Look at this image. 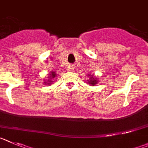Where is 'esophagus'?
I'll return each instance as SVG.
<instances>
[{
  "mask_svg": "<svg viewBox=\"0 0 148 148\" xmlns=\"http://www.w3.org/2000/svg\"><path fill=\"white\" fill-rule=\"evenodd\" d=\"M67 70L68 71H72L74 70V66H72V65H69L67 68Z\"/></svg>",
  "mask_w": 148,
  "mask_h": 148,
  "instance_id": "1",
  "label": "esophagus"
}]
</instances>
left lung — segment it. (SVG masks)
Wrapping results in <instances>:
<instances>
[{"label": "left lung", "instance_id": "1", "mask_svg": "<svg viewBox=\"0 0 148 148\" xmlns=\"http://www.w3.org/2000/svg\"><path fill=\"white\" fill-rule=\"evenodd\" d=\"M91 78H92V77H91ZM90 82H91V83H90L91 85H94V84L95 83V80H91V79H90Z\"/></svg>", "mask_w": 148, "mask_h": 148}]
</instances>
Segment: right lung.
<instances>
[{"label": "right lung", "mask_w": 148, "mask_h": 148, "mask_svg": "<svg viewBox=\"0 0 148 148\" xmlns=\"http://www.w3.org/2000/svg\"><path fill=\"white\" fill-rule=\"evenodd\" d=\"M51 73H52V74H51V77H52V78H54V77H55L56 74L54 72H51ZM52 82V81H51V80L50 81V82Z\"/></svg>", "instance_id": "obj_1"}]
</instances>
